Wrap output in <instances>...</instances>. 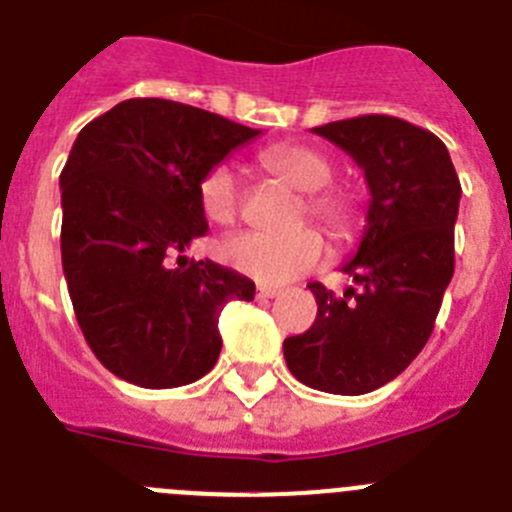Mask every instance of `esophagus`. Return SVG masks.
Wrapping results in <instances>:
<instances>
[{"label": "esophagus", "instance_id": "esophagus-1", "mask_svg": "<svg viewBox=\"0 0 512 512\" xmlns=\"http://www.w3.org/2000/svg\"><path fill=\"white\" fill-rule=\"evenodd\" d=\"M280 293H283V290L272 288V285H260V288H257V298H278Z\"/></svg>", "mask_w": 512, "mask_h": 512}]
</instances>
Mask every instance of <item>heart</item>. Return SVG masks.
<instances>
[{"mask_svg":"<svg viewBox=\"0 0 512 512\" xmlns=\"http://www.w3.org/2000/svg\"><path fill=\"white\" fill-rule=\"evenodd\" d=\"M260 164L280 176L293 189L305 191L303 217H313L328 229L333 240L348 242L358 232L361 209L356 199L341 189H326L333 181V164L315 148L303 143H275L260 151ZM240 179L229 164H214L199 181V204L209 222L232 224L240 214ZM224 257L234 270L262 285H285L323 265L328 247L323 234L303 227L293 234L242 232L224 245Z\"/></svg>","mask_w":512,"mask_h":512,"instance_id":"1","label":"heart"}]
</instances>
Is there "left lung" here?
Returning a JSON list of instances; mask_svg holds the SVG:
<instances>
[{
    "label": "left lung",
    "instance_id": "left-lung-1",
    "mask_svg": "<svg viewBox=\"0 0 512 512\" xmlns=\"http://www.w3.org/2000/svg\"><path fill=\"white\" fill-rule=\"evenodd\" d=\"M353 156L371 189L364 240L333 295L310 283L315 323L285 338L290 374L328 394L358 396L389 384L429 341L455 272L462 186L450 151L427 128L394 116H356L313 128Z\"/></svg>",
    "mask_w": 512,
    "mask_h": 512
}]
</instances>
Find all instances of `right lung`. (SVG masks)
Here are the masks:
<instances>
[{
	"label": "right lung",
	"instance_id": "right-lung-1",
	"mask_svg": "<svg viewBox=\"0 0 512 512\" xmlns=\"http://www.w3.org/2000/svg\"><path fill=\"white\" fill-rule=\"evenodd\" d=\"M257 133L194 105L131 98L75 138L60 174L62 270L90 351L118 379H202L222 351V308L255 298L250 278L184 250L207 234L202 176Z\"/></svg>",
	"mask_w": 512,
	"mask_h": 512
}]
</instances>
